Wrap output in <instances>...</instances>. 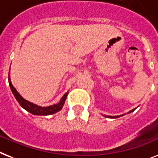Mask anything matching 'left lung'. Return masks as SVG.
I'll return each instance as SVG.
<instances>
[{
	"instance_id": "obj_1",
	"label": "left lung",
	"mask_w": 158,
	"mask_h": 158,
	"mask_svg": "<svg viewBox=\"0 0 158 158\" xmlns=\"http://www.w3.org/2000/svg\"><path fill=\"white\" fill-rule=\"evenodd\" d=\"M136 109V108H135ZM135 109H133V110H131V111H129V114L131 112H133ZM124 114H122V115H118V116H108V115H104V116L106 117V118H119V117H121V116H123Z\"/></svg>"
}]
</instances>
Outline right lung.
<instances>
[{"label": "right lung", "instance_id": "1", "mask_svg": "<svg viewBox=\"0 0 158 158\" xmlns=\"http://www.w3.org/2000/svg\"><path fill=\"white\" fill-rule=\"evenodd\" d=\"M9 85H10V89L12 91L13 94H14L15 97L19 103V105L21 106V107H23L24 110H26L27 111L30 112L31 114H32L34 115H44L45 116V115L53 114L55 113L58 112L63 107L64 103L66 101V97H67L68 95V92H66L63 97H62V98L61 99V101H59V103L48 106V107H41V106L35 105V104L31 103L30 101L25 100L21 95L19 94V92H17V90L14 88V86L11 83L10 75H9Z\"/></svg>", "mask_w": 158, "mask_h": 158}]
</instances>
